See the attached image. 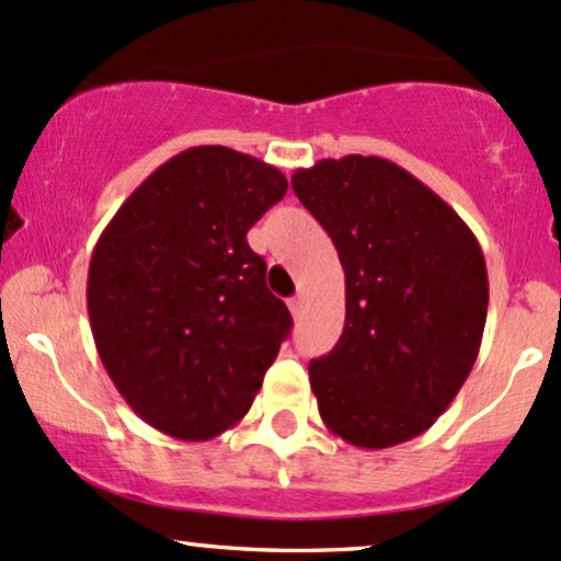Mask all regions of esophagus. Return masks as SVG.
<instances>
[{"label":"esophagus","mask_w":561,"mask_h":561,"mask_svg":"<svg viewBox=\"0 0 561 561\" xmlns=\"http://www.w3.org/2000/svg\"><path fill=\"white\" fill-rule=\"evenodd\" d=\"M287 306H289V313H293L295 319H300V317H302V295H298V298L289 300Z\"/></svg>","instance_id":"esophagus-1"}]
</instances>
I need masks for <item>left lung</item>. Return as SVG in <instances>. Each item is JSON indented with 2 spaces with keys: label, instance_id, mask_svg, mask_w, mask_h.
Here are the masks:
<instances>
[{
  "label": "left lung",
  "instance_id": "1",
  "mask_svg": "<svg viewBox=\"0 0 561 561\" xmlns=\"http://www.w3.org/2000/svg\"><path fill=\"white\" fill-rule=\"evenodd\" d=\"M295 195L345 272V327L308 366L321 422L356 448L422 435L472 371L488 317L478 237L427 184L377 156L319 160Z\"/></svg>",
  "mask_w": 561,
  "mask_h": 561
}]
</instances>
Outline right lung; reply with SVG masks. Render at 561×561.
Segmentation results:
<instances>
[{"instance_id":"right-lung-1","label":"right lung","mask_w":561,"mask_h":561,"mask_svg":"<svg viewBox=\"0 0 561 561\" xmlns=\"http://www.w3.org/2000/svg\"><path fill=\"white\" fill-rule=\"evenodd\" d=\"M287 192L285 173L221 145L179 152L94 244V345L134 414L179 440L234 427L259 396L293 317L266 287L248 231Z\"/></svg>"}]
</instances>
